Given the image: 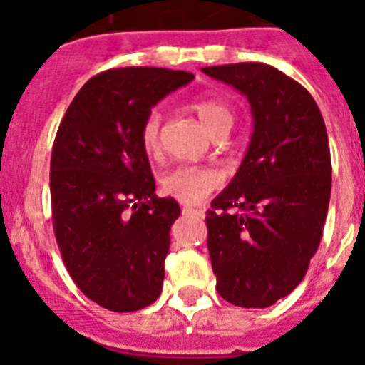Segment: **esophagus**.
Masks as SVG:
<instances>
[{"label": "esophagus", "mask_w": 365, "mask_h": 365, "mask_svg": "<svg viewBox=\"0 0 365 365\" xmlns=\"http://www.w3.org/2000/svg\"><path fill=\"white\" fill-rule=\"evenodd\" d=\"M182 211H183V213H195V215H198V217H204L205 207H192V205H183Z\"/></svg>", "instance_id": "obj_1"}]
</instances>
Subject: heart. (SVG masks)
I'll list each match as a JSON object with an SVG mask.
<instances>
[{
    "label": "heart",
    "mask_w": 365,
    "mask_h": 365,
    "mask_svg": "<svg viewBox=\"0 0 365 365\" xmlns=\"http://www.w3.org/2000/svg\"><path fill=\"white\" fill-rule=\"evenodd\" d=\"M189 108L198 115L209 134L215 135L222 130H230V126L233 125V110L224 101L196 99L189 104ZM160 126L161 115L158 112L148 113L141 125L139 139L148 156H156L160 152ZM218 183H220L218 170L205 165H178L161 176V189L165 195L185 204L204 200L209 192L217 189Z\"/></svg>",
    "instance_id": "heart-1"
}]
</instances>
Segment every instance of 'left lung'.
<instances>
[{"label": "left lung", "instance_id": "1", "mask_svg": "<svg viewBox=\"0 0 365 365\" xmlns=\"http://www.w3.org/2000/svg\"><path fill=\"white\" fill-rule=\"evenodd\" d=\"M202 71L248 97L253 134L242 165L205 213L217 290L264 309L303 281L331 200L327 128L312 95L261 62Z\"/></svg>", "mask_w": 365, "mask_h": 365}]
</instances>
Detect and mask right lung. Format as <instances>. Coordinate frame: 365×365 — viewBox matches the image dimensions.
<instances>
[{"mask_svg": "<svg viewBox=\"0 0 365 365\" xmlns=\"http://www.w3.org/2000/svg\"><path fill=\"white\" fill-rule=\"evenodd\" d=\"M192 73L117 68L91 77L69 104L51 152L56 242L81 292L103 309L134 312L160 297L174 198H158L141 125Z\"/></svg>", "mask_w": 365, "mask_h": 365, "instance_id": "add662e5", "label": "right lung"}]
</instances>
